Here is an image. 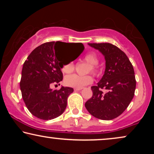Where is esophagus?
Here are the masks:
<instances>
[{
    "label": "esophagus",
    "mask_w": 154,
    "mask_h": 154,
    "mask_svg": "<svg viewBox=\"0 0 154 154\" xmlns=\"http://www.w3.org/2000/svg\"><path fill=\"white\" fill-rule=\"evenodd\" d=\"M82 90V88H74L75 91H79V90Z\"/></svg>",
    "instance_id": "34e87169"
}]
</instances>
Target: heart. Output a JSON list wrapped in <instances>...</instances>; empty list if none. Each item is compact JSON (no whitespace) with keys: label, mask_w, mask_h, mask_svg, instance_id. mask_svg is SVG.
<instances>
[{"label":"heart","mask_w":154,"mask_h":154,"mask_svg":"<svg viewBox=\"0 0 154 154\" xmlns=\"http://www.w3.org/2000/svg\"><path fill=\"white\" fill-rule=\"evenodd\" d=\"M83 60L90 64L88 72H91L94 75H100L101 72L100 67L97 66L99 63V57L95 52H90L85 54L83 57ZM75 65L72 61H69L64 63L62 67V70L65 73H71L74 71ZM92 81V77L90 75H79L72 74L67 75L64 79L65 85L69 87L75 88H81L83 86L87 85Z\"/></svg>","instance_id":"b5f03b06"}]
</instances>
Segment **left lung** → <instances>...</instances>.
<instances>
[{
	"mask_svg": "<svg viewBox=\"0 0 154 154\" xmlns=\"http://www.w3.org/2000/svg\"><path fill=\"white\" fill-rule=\"evenodd\" d=\"M88 45L104 54L106 69L97 85L91 87L92 96L85 102V108L97 119H114L128 108L134 95L136 80L133 66L125 52L113 44ZM104 89L106 93L103 92Z\"/></svg>",
	"mask_w": 154,
	"mask_h": 154,
	"instance_id": "1",
	"label": "left lung"
}]
</instances>
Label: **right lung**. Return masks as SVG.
<instances>
[{
  "label": "right lung",
  "mask_w": 154,
  "mask_h": 154,
  "mask_svg": "<svg viewBox=\"0 0 154 154\" xmlns=\"http://www.w3.org/2000/svg\"><path fill=\"white\" fill-rule=\"evenodd\" d=\"M80 47L77 57L84 50L81 43L48 42L35 48L23 65L20 89L23 100L29 111L42 120L60 116L67 105V98L73 92L69 87L52 90L50 85L60 83L63 79L60 60L61 47Z\"/></svg>",
  "instance_id": "add662e5"
}]
</instances>
